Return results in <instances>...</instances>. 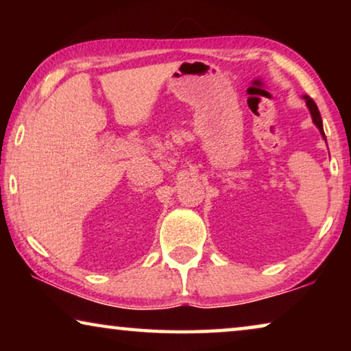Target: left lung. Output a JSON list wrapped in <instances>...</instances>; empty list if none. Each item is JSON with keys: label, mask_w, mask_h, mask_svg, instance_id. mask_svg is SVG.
Wrapping results in <instances>:
<instances>
[{"label": "left lung", "mask_w": 351, "mask_h": 351, "mask_svg": "<svg viewBox=\"0 0 351 351\" xmlns=\"http://www.w3.org/2000/svg\"><path fill=\"white\" fill-rule=\"evenodd\" d=\"M304 99H305V104H306V107H308L310 113H311V118H313V123L316 124V128L319 129L321 136H323V138H324V141H326V136H324V129H323V121H321V114H319V110H318V107H316L315 100L311 99V97H308V95H304Z\"/></svg>", "instance_id": "left-lung-1"}]
</instances>
